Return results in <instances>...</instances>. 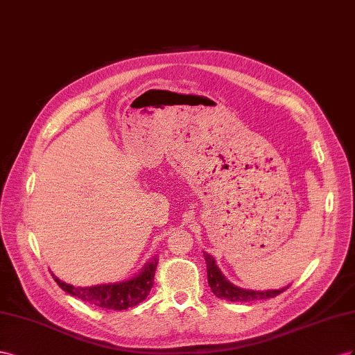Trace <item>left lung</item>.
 Wrapping results in <instances>:
<instances>
[{
	"label": "left lung",
	"mask_w": 355,
	"mask_h": 355,
	"mask_svg": "<svg viewBox=\"0 0 355 355\" xmlns=\"http://www.w3.org/2000/svg\"><path fill=\"white\" fill-rule=\"evenodd\" d=\"M204 257L207 261V275H208V284L212 293L220 299H226L230 302H251V300H261V299H270L281 295L282 291L287 290L290 286L277 288V290H250L238 287L223 275L218 269L217 263L211 254L204 252Z\"/></svg>",
	"instance_id": "8db88e82"
}]
</instances>
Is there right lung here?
<instances>
[{
    "instance_id": "add662e5",
    "label": "right lung",
    "mask_w": 355,
    "mask_h": 355,
    "mask_svg": "<svg viewBox=\"0 0 355 355\" xmlns=\"http://www.w3.org/2000/svg\"><path fill=\"white\" fill-rule=\"evenodd\" d=\"M157 261L159 257H153L148 263H146V266L141 269L137 275L129 279L107 282V284H96L89 287H77L67 284L62 279H59L55 273H52V277L64 291L69 293L71 296L78 297L80 300L89 303V305L121 311L138 305V303H141L148 296L151 287H153Z\"/></svg>"
}]
</instances>
